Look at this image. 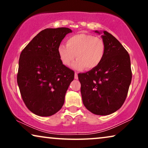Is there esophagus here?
<instances>
[{"label":"esophagus","mask_w":148,"mask_h":148,"mask_svg":"<svg viewBox=\"0 0 148 148\" xmlns=\"http://www.w3.org/2000/svg\"><path fill=\"white\" fill-rule=\"evenodd\" d=\"M75 79H78L77 73H75Z\"/></svg>","instance_id":"esophagus-1"}]
</instances>
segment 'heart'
<instances>
[{
    "label": "heart",
    "instance_id": "b5f03b06",
    "mask_svg": "<svg viewBox=\"0 0 148 148\" xmlns=\"http://www.w3.org/2000/svg\"><path fill=\"white\" fill-rule=\"evenodd\" d=\"M57 52L60 61L65 66L71 65L76 56L77 60L73 64V69L82 70L86 67L87 69H92L102 62L106 46L101 38L79 34L69 38L66 46L60 44Z\"/></svg>",
    "mask_w": 148,
    "mask_h": 148
}]
</instances>
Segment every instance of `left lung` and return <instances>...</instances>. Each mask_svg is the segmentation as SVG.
Wrapping results in <instances>:
<instances>
[{
  "label": "left lung",
  "mask_w": 148,
  "mask_h": 148,
  "mask_svg": "<svg viewBox=\"0 0 148 148\" xmlns=\"http://www.w3.org/2000/svg\"><path fill=\"white\" fill-rule=\"evenodd\" d=\"M106 46L102 61L97 67L78 74L86 108L93 114L108 115L122 106L132 79L129 54L118 40L106 31H95Z\"/></svg>",
  "instance_id": "left-lung-1"
}]
</instances>
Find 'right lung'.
<instances>
[{"label": "right lung", "instance_id": "obj_1", "mask_svg": "<svg viewBox=\"0 0 148 148\" xmlns=\"http://www.w3.org/2000/svg\"><path fill=\"white\" fill-rule=\"evenodd\" d=\"M67 27L47 28L37 34L20 54L17 84L24 103L40 116H49L60 110L73 71L58 57L57 48Z\"/></svg>", "mask_w": 148, "mask_h": 148}]
</instances>
